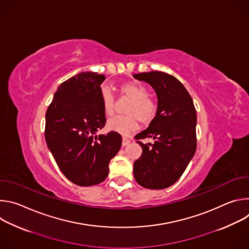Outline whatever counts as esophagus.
<instances>
[{"mask_svg": "<svg viewBox=\"0 0 249 249\" xmlns=\"http://www.w3.org/2000/svg\"><path fill=\"white\" fill-rule=\"evenodd\" d=\"M130 143V139L128 137H123L122 139V145L123 146H127Z\"/></svg>", "mask_w": 249, "mask_h": 249, "instance_id": "1", "label": "esophagus"}]
</instances>
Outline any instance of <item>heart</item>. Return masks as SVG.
I'll return each instance as SVG.
<instances>
[{
	"mask_svg": "<svg viewBox=\"0 0 249 249\" xmlns=\"http://www.w3.org/2000/svg\"><path fill=\"white\" fill-rule=\"evenodd\" d=\"M122 96L131 99L125 116H115L108 120L107 128L111 131L127 135L135 131L140 126V121L144 125H149L155 119L158 112V105L149 96L146 87L138 83H125L120 86ZM101 102L104 113L112 116L115 112V99L107 89L101 90Z\"/></svg>",
	"mask_w": 249,
	"mask_h": 249,
	"instance_id": "obj_1",
	"label": "heart"
}]
</instances>
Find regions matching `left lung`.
I'll list each match as a JSON object with an SVG mask.
<instances>
[{
    "instance_id": "8db88e82",
    "label": "left lung",
    "mask_w": 249,
    "mask_h": 249,
    "mask_svg": "<svg viewBox=\"0 0 249 249\" xmlns=\"http://www.w3.org/2000/svg\"><path fill=\"white\" fill-rule=\"evenodd\" d=\"M150 84L158 96V112L149 127L135 136L143 154L134 162L136 181L145 188L163 189L182 175L193 158L196 147V109L184 86L163 72L134 75ZM151 137L154 144L141 139Z\"/></svg>"
}]
</instances>
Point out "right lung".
Listing matches in <instances>:
<instances>
[{"label": "right lung", "mask_w": 249, "mask_h": 249, "mask_svg": "<svg viewBox=\"0 0 249 249\" xmlns=\"http://www.w3.org/2000/svg\"><path fill=\"white\" fill-rule=\"evenodd\" d=\"M103 75L83 72L60 85L46 111L45 140L67 178L79 186L102 182L110 160L122 145V137L111 131L98 135L105 125L100 85Z\"/></svg>", "instance_id": "1"}]
</instances>
